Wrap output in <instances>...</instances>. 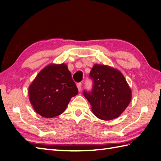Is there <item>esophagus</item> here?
Returning <instances> with one entry per match:
<instances>
[{"label": "esophagus", "instance_id": "esophagus-1", "mask_svg": "<svg viewBox=\"0 0 161 161\" xmlns=\"http://www.w3.org/2000/svg\"><path fill=\"white\" fill-rule=\"evenodd\" d=\"M77 87H78V90L79 92L81 91V87H82V83H77Z\"/></svg>", "mask_w": 161, "mask_h": 161}]
</instances>
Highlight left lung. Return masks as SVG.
Listing matches in <instances>:
<instances>
[{"label": "left lung", "instance_id": "1", "mask_svg": "<svg viewBox=\"0 0 161 161\" xmlns=\"http://www.w3.org/2000/svg\"><path fill=\"white\" fill-rule=\"evenodd\" d=\"M91 91H83L94 114L103 120L119 117L131 99V90L119 71L105 65L94 64L90 73Z\"/></svg>", "mask_w": 161, "mask_h": 161}]
</instances>
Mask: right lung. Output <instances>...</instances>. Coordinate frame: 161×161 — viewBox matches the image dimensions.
<instances>
[{
	"mask_svg": "<svg viewBox=\"0 0 161 161\" xmlns=\"http://www.w3.org/2000/svg\"><path fill=\"white\" fill-rule=\"evenodd\" d=\"M78 90L64 64L44 68L29 87V99L36 113L43 117L60 115Z\"/></svg>",
	"mask_w": 161,
	"mask_h": 161,
	"instance_id": "1",
	"label": "right lung"
}]
</instances>
